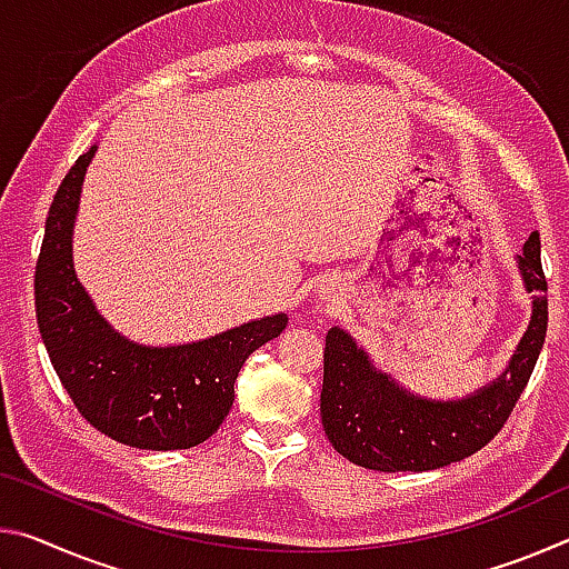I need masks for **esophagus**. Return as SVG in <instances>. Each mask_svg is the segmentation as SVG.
<instances>
[{
  "label": "esophagus",
  "instance_id": "obj_1",
  "mask_svg": "<svg viewBox=\"0 0 569 569\" xmlns=\"http://www.w3.org/2000/svg\"><path fill=\"white\" fill-rule=\"evenodd\" d=\"M329 291H331V288H329Z\"/></svg>",
  "mask_w": 569,
  "mask_h": 569
}]
</instances>
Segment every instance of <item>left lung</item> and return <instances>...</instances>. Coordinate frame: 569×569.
Returning a JSON list of instances; mask_svg holds the SVG:
<instances>
[{
  "mask_svg": "<svg viewBox=\"0 0 569 569\" xmlns=\"http://www.w3.org/2000/svg\"><path fill=\"white\" fill-rule=\"evenodd\" d=\"M527 291H537L532 323L505 377L465 401H427L399 389L369 363L341 329L326 333L321 421L333 449L353 465L377 471H427L467 459L487 447L532 377L547 336V278L539 233L519 256Z\"/></svg>",
  "mask_w": 569,
  "mask_h": 569,
  "instance_id": "8db88e82",
  "label": "left lung"
}]
</instances>
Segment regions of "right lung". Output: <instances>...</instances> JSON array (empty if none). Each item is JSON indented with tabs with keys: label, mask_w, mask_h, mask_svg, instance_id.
I'll use <instances>...</instances> for the list:
<instances>
[{
	"label": "right lung",
	"mask_w": 569,
	"mask_h": 569,
	"mask_svg": "<svg viewBox=\"0 0 569 569\" xmlns=\"http://www.w3.org/2000/svg\"><path fill=\"white\" fill-rule=\"evenodd\" d=\"M94 146L74 160L47 216L34 271L42 341L77 411L134 449H190L213 437L236 399L250 353L281 336L288 316H268L213 339L150 349L114 333L72 268V223Z\"/></svg>",
	"instance_id": "obj_1"
}]
</instances>
